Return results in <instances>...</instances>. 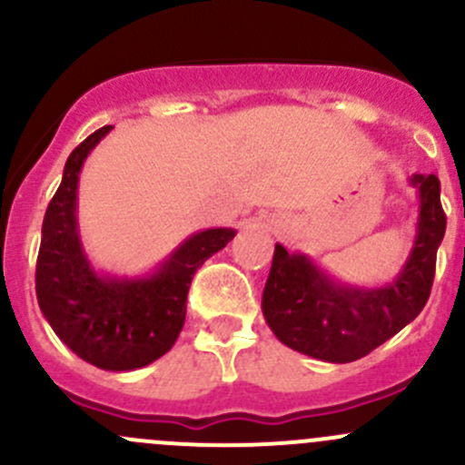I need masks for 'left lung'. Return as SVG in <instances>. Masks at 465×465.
<instances>
[{"label":"left lung","instance_id":"1","mask_svg":"<svg viewBox=\"0 0 465 465\" xmlns=\"http://www.w3.org/2000/svg\"><path fill=\"white\" fill-rule=\"evenodd\" d=\"M410 186L419 195L414 242L389 283L378 288L341 283L308 254L276 242L261 308L279 341L323 362L344 364L369 355L419 317L432 290L445 213L436 175L416 173Z\"/></svg>","mask_w":465,"mask_h":465}]
</instances>
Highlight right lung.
<instances>
[{
	"label": "right lung",
	"mask_w": 465,
	"mask_h": 465,
	"mask_svg": "<svg viewBox=\"0 0 465 465\" xmlns=\"http://www.w3.org/2000/svg\"><path fill=\"white\" fill-rule=\"evenodd\" d=\"M110 130L105 125L89 134L64 163L63 182L42 223L35 294L45 320L78 358L105 371H134L175 344L195 270L227 247L236 229L191 233L145 274L96 270L78 232V182L89 153Z\"/></svg>",
	"instance_id": "add662e5"
}]
</instances>
